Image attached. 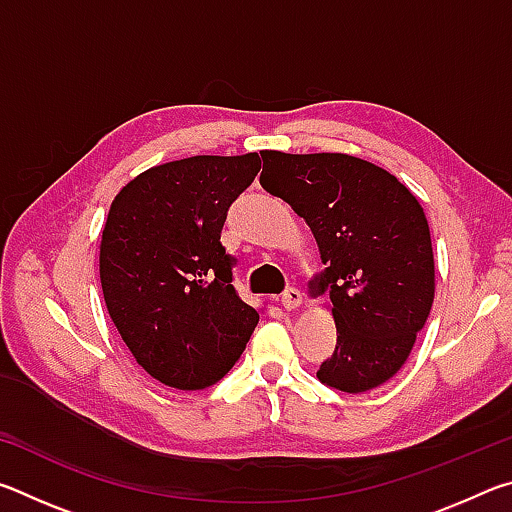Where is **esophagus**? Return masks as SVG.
Returning <instances> with one entry per match:
<instances>
[{"label":"esophagus","mask_w":512,"mask_h":512,"mask_svg":"<svg viewBox=\"0 0 512 512\" xmlns=\"http://www.w3.org/2000/svg\"><path fill=\"white\" fill-rule=\"evenodd\" d=\"M280 302H282V307L287 309V311H293V309H298L300 305H302V293L296 289V287H289L287 291L282 293V298H280Z\"/></svg>","instance_id":"esophagus-1"}]
</instances>
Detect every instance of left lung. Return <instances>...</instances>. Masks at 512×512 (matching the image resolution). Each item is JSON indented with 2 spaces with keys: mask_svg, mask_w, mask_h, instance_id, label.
I'll return each mask as SVG.
<instances>
[{
  "mask_svg": "<svg viewBox=\"0 0 512 512\" xmlns=\"http://www.w3.org/2000/svg\"><path fill=\"white\" fill-rule=\"evenodd\" d=\"M259 183L314 232L327 266L336 348L316 372L343 393H366L409 359L436 289L429 223L393 173L345 153L262 151ZM314 287V282H311Z\"/></svg>",
  "mask_w": 512,
  "mask_h": 512,
  "instance_id": "obj_1",
  "label": "left lung"
}]
</instances>
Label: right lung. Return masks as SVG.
<instances>
[{
    "label": "right lung",
    "mask_w": 512,
    "mask_h": 512,
    "mask_svg": "<svg viewBox=\"0 0 512 512\" xmlns=\"http://www.w3.org/2000/svg\"><path fill=\"white\" fill-rule=\"evenodd\" d=\"M262 169L257 153L194 155L131 180L101 235L103 300L153 379L178 391L219 381L246 350L257 311L232 287L221 230Z\"/></svg>",
    "instance_id": "add662e5"
}]
</instances>
